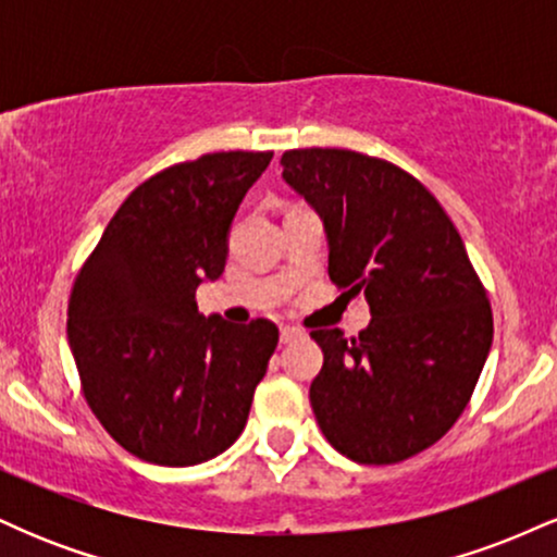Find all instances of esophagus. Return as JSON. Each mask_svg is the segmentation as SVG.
I'll list each match as a JSON object with an SVG mask.
<instances>
[{
	"instance_id": "34e87169",
	"label": "esophagus",
	"mask_w": 557,
	"mask_h": 557,
	"mask_svg": "<svg viewBox=\"0 0 557 557\" xmlns=\"http://www.w3.org/2000/svg\"><path fill=\"white\" fill-rule=\"evenodd\" d=\"M296 337H300V330L298 327H290V324H285V327H280V343H293Z\"/></svg>"
}]
</instances>
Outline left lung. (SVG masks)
Returning <instances> with one entry per match:
<instances>
[{
	"mask_svg": "<svg viewBox=\"0 0 557 557\" xmlns=\"http://www.w3.org/2000/svg\"><path fill=\"white\" fill-rule=\"evenodd\" d=\"M283 181L319 214L330 280L363 293L359 337L314 330L324 354L309 400L327 443L356 463H398L437 443L474 393L492 311L437 198L385 159L285 151Z\"/></svg>",
	"mask_w": 557,
	"mask_h": 557,
	"instance_id": "8db88e82",
	"label": "left lung"
}]
</instances>
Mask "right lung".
Listing matches in <instances>:
<instances>
[{
  "mask_svg": "<svg viewBox=\"0 0 557 557\" xmlns=\"http://www.w3.org/2000/svg\"><path fill=\"white\" fill-rule=\"evenodd\" d=\"M270 162L272 151H220L149 177L75 277L67 341L83 395L144 461L203 463L246 426L280 332L198 314L196 287L225 272L233 216Z\"/></svg>",
  "mask_w": 557,
  "mask_h": 557,
  "instance_id": "obj_1",
  "label": "right lung"
}]
</instances>
